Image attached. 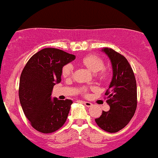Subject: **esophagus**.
Masks as SVG:
<instances>
[{"instance_id":"34e87169","label":"esophagus","mask_w":158,"mask_h":158,"mask_svg":"<svg viewBox=\"0 0 158 158\" xmlns=\"http://www.w3.org/2000/svg\"><path fill=\"white\" fill-rule=\"evenodd\" d=\"M83 103H84L85 106H87V107H91L92 106H93V104H92L91 102H87V101H84V102H83Z\"/></svg>"}]
</instances>
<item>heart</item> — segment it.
<instances>
[{"label":"heart","instance_id":"obj_1","mask_svg":"<svg viewBox=\"0 0 158 158\" xmlns=\"http://www.w3.org/2000/svg\"><path fill=\"white\" fill-rule=\"evenodd\" d=\"M81 63L86 67L88 70H90L93 73H97L99 72V77H104L105 70H103L104 68V62L102 59L94 55H89L85 56L81 60ZM73 65L70 64H68L63 67L62 70H61V74L64 78L69 77L71 76L72 72H73ZM86 88H82V91L85 93L86 92Z\"/></svg>","mask_w":158,"mask_h":158}]
</instances>
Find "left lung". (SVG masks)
Wrapping results in <instances>:
<instances>
[{"label": "left lung", "mask_w": 158, "mask_h": 158, "mask_svg": "<svg viewBox=\"0 0 158 158\" xmlns=\"http://www.w3.org/2000/svg\"><path fill=\"white\" fill-rule=\"evenodd\" d=\"M110 59L113 76L106 94L108 111L102 110L97 124L104 131L114 133L130 122L137 108V84L131 65L124 56L111 48H102Z\"/></svg>", "instance_id": "1"}]
</instances>
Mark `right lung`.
<instances>
[{"mask_svg": "<svg viewBox=\"0 0 158 158\" xmlns=\"http://www.w3.org/2000/svg\"><path fill=\"white\" fill-rule=\"evenodd\" d=\"M76 59L56 48L36 52L25 65L19 83V99L23 113L35 129L48 134L59 129L68 118L72 102L52 98L53 86L61 79L64 65Z\"/></svg>", "mask_w": 158, "mask_h": 158, "instance_id": "add662e5", "label": "right lung"}]
</instances>
